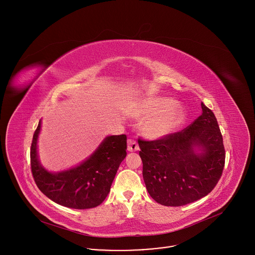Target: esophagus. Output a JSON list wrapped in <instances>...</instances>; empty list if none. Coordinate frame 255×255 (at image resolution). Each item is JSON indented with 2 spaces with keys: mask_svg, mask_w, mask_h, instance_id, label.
Listing matches in <instances>:
<instances>
[{
  "mask_svg": "<svg viewBox=\"0 0 255 255\" xmlns=\"http://www.w3.org/2000/svg\"><path fill=\"white\" fill-rule=\"evenodd\" d=\"M128 150L130 152L139 150V145H138V143L134 139H129L128 140Z\"/></svg>",
  "mask_w": 255,
  "mask_h": 255,
  "instance_id": "1",
  "label": "esophagus"
}]
</instances>
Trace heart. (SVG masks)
Listing matches in <instances>:
<instances>
[{"label":"heart","mask_w":255,"mask_h":255,"mask_svg":"<svg viewBox=\"0 0 255 255\" xmlns=\"http://www.w3.org/2000/svg\"><path fill=\"white\" fill-rule=\"evenodd\" d=\"M176 105L177 103L173 100L162 99L152 102L147 106L148 114L157 115L145 126V132L149 137H163L175 130L183 122V114L171 111Z\"/></svg>","instance_id":"heart-1"}]
</instances>
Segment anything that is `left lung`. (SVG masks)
Instances as JSON below:
<instances>
[{"mask_svg": "<svg viewBox=\"0 0 255 255\" xmlns=\"http://www.w3.org/2000/svg\"><path fill=\"white\" fill-rule=\"evenodd\" d=\"M201 106V116L181 131L155 140L138 138L145 186L163 206L179 207L202 199L222 175L223 137L212 110L203 103Z\"/></svg>", "mask_w": 255, "mask_h": 255, "instance_id": "left-lung-1", "label": "left lung"}]
</instances>
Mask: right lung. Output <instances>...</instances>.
<instances>
[{
    "mask_svg": "<svg viewBox=\"0 0 255 255\" xmlns=\"http://www.w3.org/2000/svg\"><path fill=\"white\" fill-rule=\"evenodd\" d=\"M40 127L41 122L34 132L30 149L31 171L36 186L51 201L67 208L84 210L102 204L110 192L120 163L127 155V136H109L79 166L51 173L40 165L37 158Z\"/></svg>",
    "mask_w": 255,
    "mask_h": 255,
    "instance_id": "add662e5",
    "label": "right lung"
}]
</instances>
